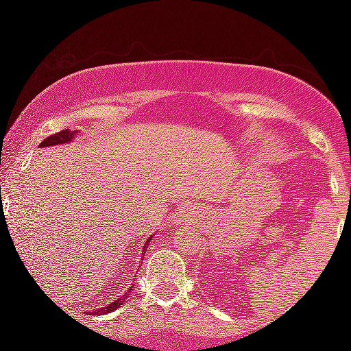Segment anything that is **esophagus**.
Here are the masks:
<instances>
[{
	"mask_svg": "<svg viewBox=\"0 0 351 351\" xmlns=\"http://www.w3.org/2000/svg\"><path fill=\"white\" fill-rule=\"evenodd\" d=\"M193 216H195V209H193V206H183L176 211V221H181V223L189 221Z\"/></svg>",
	"mask_w": 351,
	"mask_h": 351,
	"instance_id": "34e87169",
	"label": "esophagus"
}]
</instances>
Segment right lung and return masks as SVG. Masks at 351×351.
Wrapping results in <instances>:
<instances>
[{
  "instance_id": "right-lung-1",
  "label": "right lung",
  "mask_w": 351,
  "mask_h": 351,
  "mask_svg": "<svg viewBox=\"0 0 351 351\" xmlns=\"http://www.w3.org/2000/svg\"><path fill=\"white\" fill-rule=\"evenodd\" d=\"M77 134V130L75 132H71V130H60L59 134H54V135H51V136H47V138H44L41 143H39V147H52V145H62V143H71L72 142V138H74V135ZM150 241H152V237H148V241H147V244L143 245V249H147L148 247V244H150ZM145 254V252H143ZM130 292H132V285H128V291L123 293L122 297H119V299H117L115 302H112V304H108V305H104V307H100V308H94V310H90V312H87L88 315H104V313H110V312H114V310H117L120 307V305L123 304L125 302V299H127L128 295H130Z\"/></svg>"
}]
</instances>
